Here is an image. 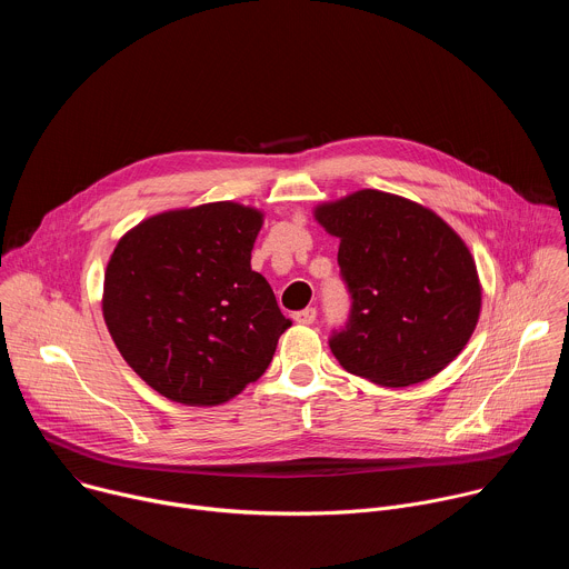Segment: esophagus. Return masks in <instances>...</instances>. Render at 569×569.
<instances>
[{
	"instance_id": "34e87169",
	"label": "esophagus",
	"mask_w": 569,
	"mask_h": 569,
	"mask_svg": "<svg viewBox=\"0 0 569 569\" xmlns=\"http://www.w3.org/2000/svg\"><path fill=\"white\" fill-rule=\"evenodd\" d=\"M292 317H295L297 323H312L315 317H317V310H315V308H303V310L295 312Z\"/></svg>"
}]
</instances>
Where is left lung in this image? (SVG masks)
Returning <instances> with one entry per match:
<instances>
[{"instance_id": "1", "label": "left lung", "mask_w": 569, "mask_h": 569, "mask_svg": "<svg viewBox=\"0 0 569 569\" xmlns=\"http://www.w3.org/2000/svg\"><path fill=\"white\" fill-rule=\"evenodd\" d=\"M340 238L349 319L329 347L356 376L408 387L437 376L470 340L481 288L466 242L430 209L365 189L315 209Z\"/></svg>"}]
</instances>
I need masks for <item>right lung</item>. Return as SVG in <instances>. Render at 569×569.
<instances>
[{"label": "right lung", "mask_w": 569, "mask_h": 569, "mask_svg": "<svg viewBox=\"0 0 569 569\" xmlns=\"http://www.w3.org/2000/svg\"><path fill=\"white\" fill-rule=\"evenodd\" d=\"M263 213L211 202L152 216L110 257L108 331L134 373L184 405H220L259 380L290 319L252 270Z\"/></svg>", "instance_id": "add662e5"}]
</instances>
